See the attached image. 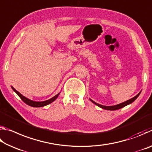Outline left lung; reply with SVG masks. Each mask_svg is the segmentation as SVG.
Masks as SVG:
<instances>
[{
    "instance_id": "obj_1",
    "label": "left lung",
    "mask_w": 152,
    "mask_h": 152,
    "mask_svg": "<svg viewBox=\"0 0 152 152\" xmlns=\"http://www.w3.org/2000/svg\"><path fill=\"white\" fill-rule=\"evenodd\" d=\"M140 93H141V91L139 92V93L137 95H136L135 96L132 98V99L128 100V101H127L123 102H122V103H120L119 104L113 105V106H104V105H102V104H100L99 103H97V102H94V101H92V100L91 99H90V100H91V101L92 102H93L94 104L97 105L98 107H101V109H105V110H118V109H121V108L124 107L125 106H127V105L131 103H132L133 101H135L136 99H137V98L139 96V95L140 94Z\"/></svg>"
}]
</instances>
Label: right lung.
I'll use <instances>...</instances> for the list:
<instances>
[{"label":"right lung","mask_w":152,"mask_h":152,"mask_svg":"<svg viewBox=\"0 0 152 152\" xmlns=\"http://www.w3.org/2000/svg\"><path fill=\"white\" fill-rule=\"evenodd\" d=\"M11 88L15 92H16L17 94L20 98V99H21L22 101L25 102V103H26L27 104L29 105V106L33 107H42L46 106V105L50 104L52 102L54 101L58 97L59 94H60V93L56 94V96L52 97L51 99L47 100V101H32V100H30L29 99H27V98H26L24 96H23V95L20 94V92H19L17 91H16V90H15L12 86H11Z\"/></svg>","instance_id":"add662e5"}]
</instances>
